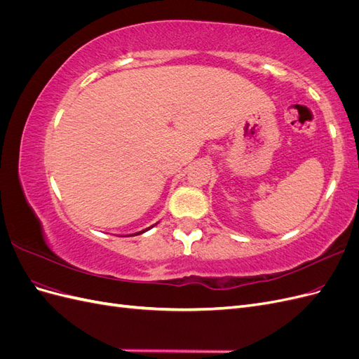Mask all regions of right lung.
Here are the masks:
<instances>
[{"label": "right lung", "instance_id": "obj_1", "mask_svg": "<svg viewBox=\"0 0 359 359\" xmlns=\"http://www.w3.org/2000/svg\"><path fill=\"white\" fill-rule=\"evenodd\" d=\"M148 229H149V227H148ZM148 229H145V231H142V232H137V233H135V235H140V233H144V232H147Z\"/></svg>", "mask_w": 359, "mask_h": 359}]
</instances>
